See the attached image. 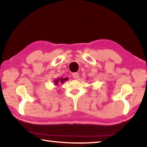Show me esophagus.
Masks as SVG:
<instances>
[{
  "label": "esophagus",
  "mask_w": 147,
  "mask_h": 147,
  "mask_svg": "<svg viewBox=\"0 0 147 147\" xmlns=\"http://www.w3.org/2000/svg\"><path fill=\"white\" fill-rule=\"evenodd\" d=\"M73 76L74 79H78L79 78V74L78 73H74L73 74Z\"/></svg>",
  "instance_id": "34e87169"
}]
</instances>
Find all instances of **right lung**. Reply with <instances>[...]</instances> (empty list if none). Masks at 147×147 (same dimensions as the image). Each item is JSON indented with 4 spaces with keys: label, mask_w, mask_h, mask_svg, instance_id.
<instances>
[{
    "label": "right lung",
    "mask_w": 147,
    "mask_h": 147,
    "mask_svg": "<svg viewBox=\"0 0 147 147\" xmlns=\"http://www.w3.org/2000/svg\"><path fill=\"white\" fill-rule=\"evenodd\" d=\"M69 80L68 78H63V77H61V78H58L57 79H55L54 82V84L55 86H58L59 84H63L65 82Z\"/></svg>",
    "instance_id": "1"
}]
</instances>
